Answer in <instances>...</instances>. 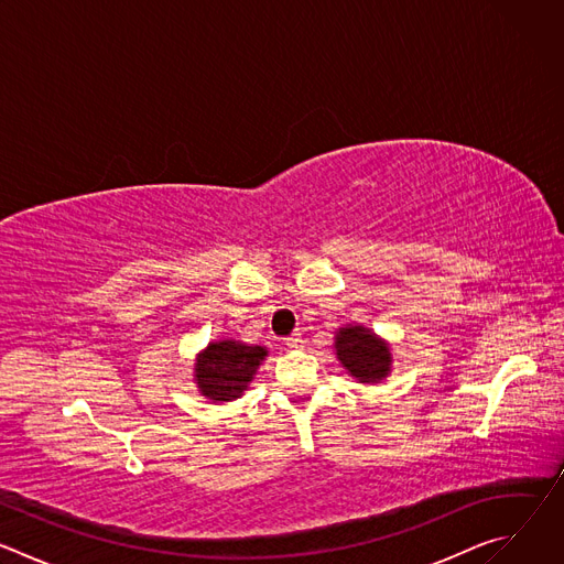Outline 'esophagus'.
I'll list each match as a JSON object with an SVG mask.
<instances>
[{
	"label": "esophagus",
	"instance_id": "obj_1",
	"mask_svg": "<svg viewBox=\"0 0 564 564\" xmlns=\"http://www.w3.org/2000/svg\"><path fill=\"white\" fill-rule=\"evenodd\" d=\"M301 344H303L301 333H294V335L285 337V346H288V348H301Z\"/></svg>",
	"mask_w": 564,
	"mask_h": 564
}]
</instances>
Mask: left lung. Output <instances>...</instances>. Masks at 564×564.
Here are the masks:
<instances>
[{"mask_svg":"<svg viewBox=\"0 0 564 564\" xmlns=\"http://www.w3.org/2000/svg\"><path fill=\"white\" fill-rule=\"evenodd\" d=\"M339 361L359 383H375L390 370L388 346L364 326L341 328L335 341Z\"/></svg>","mask_w":564,"mask_h":564,"instance_id":"left-lung-1","label":"left lung"}]
</instances>
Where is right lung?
Returning <instances> with one entry per match:
<instances>
[{
    "label": "right lung",
    "mask_w": 564,
    "mask_h": 564,
    "mask_svg": "<svg viewBox=\"0 0 564 564\" xmlns=\"http://www.w3.org/2000/svg\"><path fill=\"white\" fill-rule=\"evenodd\" d=\"M265 355L268 350L261 346H246L236 341L209 344L196 364V381L200 392L212 401H229L240 397Z\"/></svg>",
    "instance_id": "1"
}]
</instances>
